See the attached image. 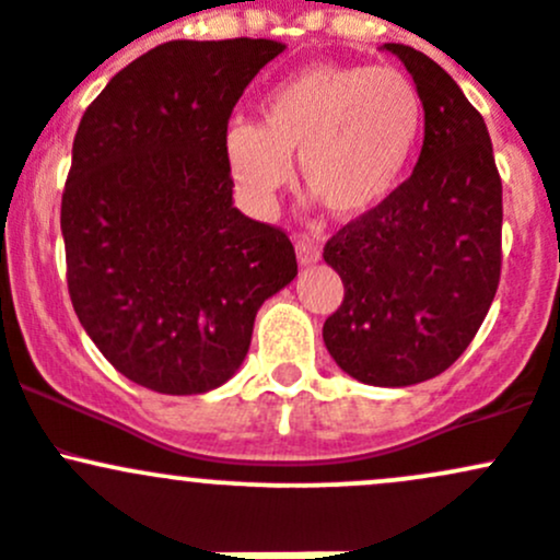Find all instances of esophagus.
<instances>
[{"label": "esophagus", "mask_w": 560, "mask_h": 560, "mask_svg": "<svg viewBox=\"0 0 560 560\" xmlns=\"http://www.w3.org/2000/svg\"><path fill=\"white\" fill-rule=\"evenodd\" d=\"M295 252H298V259H301V265L319 262V257H322L319 241L308 238V235H301V238L295 241Z\"/></svg>", "instance_id": "1"}]
</instances>
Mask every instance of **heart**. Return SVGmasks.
Instances as JSON below:
<instances>
[{
  "mask_svg": "<svg viewBox=\"0 0 560 560\" xmlns=\"http://www.w3.org/2000/svg\"><path fill=\"white\" fill-rule=\"evenodd\" d=\"M420 92L393 67L316 65L276 83L259 124L224 135L230 171L248 206L270 211L292 165L327 213L352 222L380 211L409 173L420 145Z\"/></svg>",
  "mask_w": 560,
  "mask_h": 560,
  "instance_id": "1",
  "label": "heart"
}]
</instances>
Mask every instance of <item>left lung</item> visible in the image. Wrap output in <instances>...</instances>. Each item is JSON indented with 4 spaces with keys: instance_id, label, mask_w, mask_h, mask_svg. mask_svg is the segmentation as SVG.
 Wrapping results in <instances>:
<instances>
[{
    "instance_id": "left-lung-1",
    "label": "left lung",
    "mask_w": 560,
    "mask_h": 560,
    "mask_svg": "<svg viewBox=\"0 0 560 560\" xmlns=\"http://www.w3.org/2000/svg\"><path fill=\"white\" fill-rule=\"evenodd\" d=\"M425 110L415 173L380 211L325 244L343 301L325 319L327 352L358 382L406 387L466 352L501 279V175L488 127L460 86L420 50L385 43Z\"/></svg>"
}]
</instances>
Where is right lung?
Instances as JSON below:
<instances>
[{
	"label": "right lung",
	"mask_w": 560,
	"mask_h": 560,
	"mask_svg": "<svg viewBox=\"0 0 560 560\" xmlns=\"http://www.w3.org/2000/svg\"><path fill=\"white\" fill-rule=\"evenodd\" d=\"M273 39H173L83 113L61 195L72 308L135 385L197 395L244 363L254 316L298 276L290 235L233 208V107Z\"/></svg>",
	"instance_id": "obj_1"
}]
</instances>
